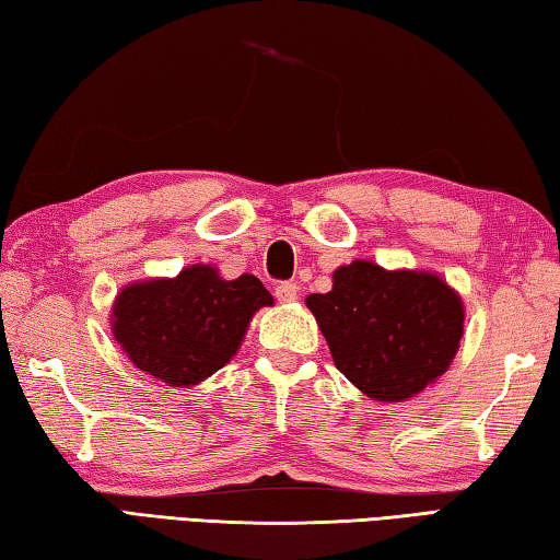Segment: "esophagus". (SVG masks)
<instances>
[{"instance_id":"obj_1","label":"esophagus","mask_w":560,"mask_h":560,"mask_svg":"<svg viewBox=\"0 0 560 560\" xmlns=\"http://www.w3.org/2000/svg\"><path fill=\"white\" fill-rule=\"evenodd\" d=\"M273 296H277L279 303H291L299 299V287L293 281H283L277 289H273Z\"/></svg>"}]
</instances>
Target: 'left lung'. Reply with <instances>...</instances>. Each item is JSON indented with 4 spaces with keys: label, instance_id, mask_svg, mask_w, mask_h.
<instances>
[{
    "label": "left lung",
    "instance_id": "8db88e82",
    "mask_svg": "<svg viewBox=\"0 0 560 560\" xmlns=\"http://www.w3.org/2000/svg\"><path fill=\"white\" fill-rule=\"evenodd\" d=\"M306 306L330 345L335 368L380 401H401L448 370L463 338V303L433 273L386 271L352 261L332 291Z\"/></svg>",
    "mask_w": 560,
    "mask_h": 560
}]
</instances>
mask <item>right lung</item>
I'll list each match as a JSON object with an SVG mask.
<instances>
[{
	"label": "right lung",
	"mask_w": 560,
	"mask_h": 560,
	"mask_svg": "<svg viewBox=\"0 0 560 560\" xmlns=\"http://www.w3.org/2000/svg\"><path fill=\"white\" fill-rule=\"evenodd\" d=\"M271 301L252 273L225 281L212 267L196 264L176 279L121 291L112 332L141 372L168 386H190L230 362L252 315Z\"/></svg>",
	"instance_id": "add662e5"
}]
</instances>
